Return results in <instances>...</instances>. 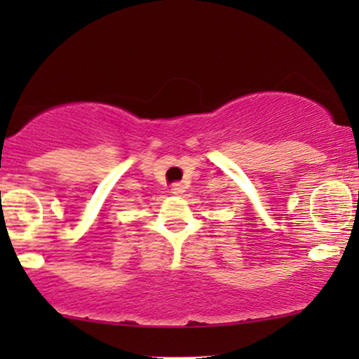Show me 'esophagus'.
<instances>
[{"instance_id":"1","label":"esophagus","mask_w":359,"mask_h":359,"mask_svg":"<svg viewBox=\"0 0 359 359\" xmlns=\"http://www.w3.org/2000/svg\"><path fill=\"white\" fill-rule=\"evenodd\" d=\"M172 194H174V196H179V194H182L184 192V187H182V184H174L172 185Z\"/></svg>"}]
</instances>
